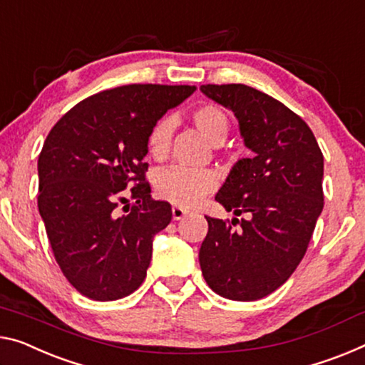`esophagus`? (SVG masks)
Wrapping results in <instances>:
<instances>
[{"label": "esophagus", "instance_id": "1", "mask_svg": "<svg viewBox=\"0 0 365 365\" xmlns=\"http://www.w3.org/2000/svg\"><path fill=\"white\" fill-rule=\"evenodd\" d=\"M173 218H175V220H181V218H184L187 215V210L186 209H182V207H173Z\"/></svg>", "mask_w": 365, "mask_h": 365}]
</instances>
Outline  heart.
Instances as JSON below:
<instances>
[{"label": "heart", "instance_id": "1", "mask_svg": "<svg viewBox=\"0 0 365 365\" xmlns=\"http://www.w3.org/2000/svg\"><path fill=\"white\" fill-rule=\"evenodd\" d=\"M192 122L197 130L212 145H220L230 132V120L227 112L217 104H202L192 112ZM175 122L161 119L150 128L147 137V148L151 158L163 161L171 145ZM155 190L160 199L176 207L197 205L199 202L214 192L218 186V178L212 170H187L173 166L161 170L155 175Z\"/></svg>", "mask_w": 365, "mask_h": 365}]
</instances>
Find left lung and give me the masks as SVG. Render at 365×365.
Segmentation results:
<instances>
[{
	"label": "left lung",
	"instance_id": "1",
	"mask_svg": "<svg viewBox=\"0 0 365 365\" xmlns=\"http://www.w3.org/2000/svg\"><path fill=\"white\" fill-rule=\"evenodd\" d=\"M237 115L253 158L232 168L215 200L246 218L205 217L199 262L209 287L251 302L279 289L300 264L323 210V153L310 127L280 101L246 85H202Z\"/></svg>",
	"mask_w": 365,
	"mask_h": 365
}]
</instances>
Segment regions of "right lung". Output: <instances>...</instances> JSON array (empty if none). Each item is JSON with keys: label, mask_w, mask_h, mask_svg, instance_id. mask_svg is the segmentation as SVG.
<instances>
[{"label": "right lung", "mask_w": 365, "mask_h": 365, "mask_svg": "<svg viewBox=\"0 0 365 365\" xmlns=\"http://www.w3.org/2000/svg\"><path fill=\"white\" fill-rule=\"evenodd\" d=\"M194 89H108L78 103L48 132L37 163L38 212L61 272L88 299H122L147 277L153 237L173 217L168 202L151 199L147 137Z\"/></svg>", "instance_id": "1"}]
</instances>
